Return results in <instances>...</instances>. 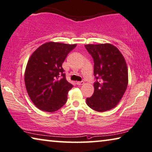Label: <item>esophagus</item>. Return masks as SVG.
Listing matches in <instances>:
<instances>
[{"instance_id": "1", "label": "esophagus", "mask_w": 152, "mask_h": 152, "mask_svg": "<svg viewBox=\"0 0 152 152\" xmlns=\"http://www.w3.org/2000/svg\"><path fill=\"white\" fill-rule=\"evenodd\" d=\"M84 83H84L83 81H81V82H76V84L78 85H84Z\"/></svg>"}]
</instances>
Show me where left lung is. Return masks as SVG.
I'll list each match as a JSON object with an SVG mask.
<instances>
[{"label": "left lung", "instance_id": "8db88e82", "mask_svg": "<svg viewBox=\"0 0 152 152\" xmlns=\"http://www.w3.org/2000/svg\"><path fill=\"white\" fill-rule=\"evenodd\" d=\"M86 49L94 61V92L86 99L93 110L104 112L115 107L128 84V67L123 54L110 44H87Z\"/></svg>", "mask_w": 152, "mask_h": 152}]
</instances>
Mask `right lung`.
Returning <instances> with one entry per match:
<instances>
[{
    "label": "right lung",
    "instance_id": "1",
    "mask_svg": "<svg viewBox=\"0 0 152 152\" xmlns=\"http://www.w3.org/2000/svg\"><path fill=\"white\" fill-rule=\"evenodd\" d=\"M76 44L47 42L37 48L27 63L24 83L29 98L36 107L53 113L60 109L73 87L63 73L62 64Z\"/></svg>",
    "mask_w": 152,
    "mask_h": 152
}]
</instances>
